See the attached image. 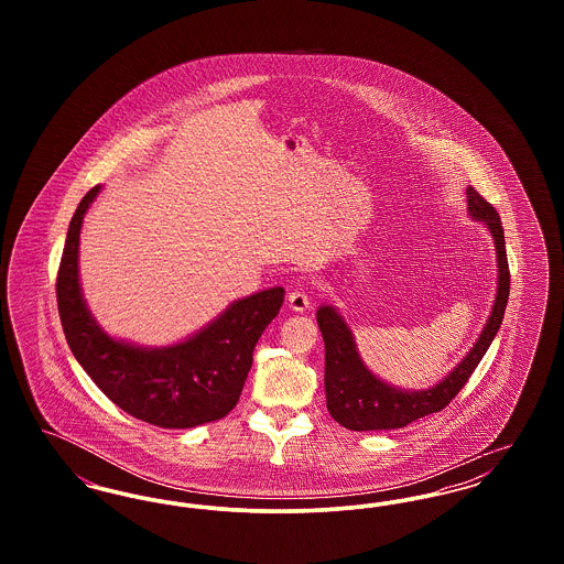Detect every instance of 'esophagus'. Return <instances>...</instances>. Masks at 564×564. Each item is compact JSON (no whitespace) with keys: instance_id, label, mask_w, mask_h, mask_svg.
I'll return each instance as SVG.
<instances>
[{"instance_id":"34e87169","label":"esophagus","mask_w":564,"mask_h":564,"mask_svg":"<svg viewBox=\"0 0 564 564\" xmlns=\"http://www.w3.org/2000/svg\"><path fill=\"white\" fill-rule=\"evenodd\" d=\"M288 302H290V308L295 313H304L308 306H311V295L306 294L304 290H294L288 295Z\"/></svg>"}]
</instances>
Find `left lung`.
<instances>
[{
    "instance_id": "8db88e82",
    "label": "left lung",
    "mask_w": 564,
    "mask_h": 564,
    "mask_svg": "<svg viewBox=\"0 0 564 564\" xmlns=\"http://www.w3.org/2000/svg\"><path fill=\"white\" fill-rule=\"evenodd\" d=\"M471 219L484 221L497 247V297L474 349L451 375L425 391H402L372 375L361 361L349 325L334 306L317 311V323L325 343V400L336 423L352 431L400 430L416 419L444 410L465 387L497 336L510 295V267L506 235L495 207L474 188H467Z\"/></svg>"
}]
</instances>
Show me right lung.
Returning <instances> with one entry per match:
<instances>
[{
    "label": "right lung",
    "mask_w": 564,
    "mask_h": 564,
    "mask_svg": "<svg viewBox=\"0 0 564 564\" xmlns=\"http://www.w3.org/2000/svg\"><path fill=\"white\" fill-rule=\"evenodd\" d=\"M99 189H88L72 217L56 274V304L69 349L109 400L139 421L189 430L224 419L241 398L253 349L276 317L285 290L270 288L237 300L173 347L141 349L109 338L86 308L78 276L82 219Z\"/></svg>",
    "instance_id": "add662e5"
}]
</instances>
